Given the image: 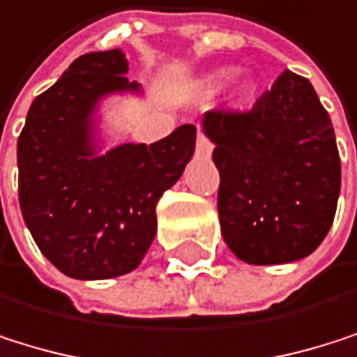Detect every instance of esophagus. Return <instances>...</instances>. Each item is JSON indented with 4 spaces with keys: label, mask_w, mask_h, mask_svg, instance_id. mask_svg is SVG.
<instances>
[{
    "label": "esophagus",
    "mask_w": 357,
    "mask_h": 357,
    "mask_svg": "<svg viewBox=\"0 0 357 357\" xmlns=\"http://www.w3.org/2000/svg\"><path fill=\"white\" fill-rule=\"evenodd\" d=\"M211 150H213L211 142L199 131V135H197V154L203 156V158H207V156H211Z\"/></svg>",
    "instance_id": "obj_1"
}]
</instances>
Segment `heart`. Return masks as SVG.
I'll use <instances>...</instances> for the list:
<instances>
[{
	"instance_id": "heart-1",
	"label": "heart",
	"mask_w": 357,
	"mask_h": 357,
	"mask_svg": "<svg viewBox=\"0 0 357 357\" xmlns=\"http://www.w3.org/2000/svg\"><path fill=\"white\" fill-rule=\"evenodd\" d=\"M231 73H233V69H218V71L209 73L207 78L203 80V91L207 95L215 93L228 78H231ZM254 95H256V82H254V78H250V75H241V78L235 80V84L231 89V103L233 105H243V103L252 101Z\"/></svg>"
}]
</instances>
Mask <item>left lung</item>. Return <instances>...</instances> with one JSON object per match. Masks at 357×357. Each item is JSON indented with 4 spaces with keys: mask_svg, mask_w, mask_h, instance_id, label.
<instances>
[{
    "mask_svg": "<svg viewBox=\"0 0 357 357\" xmlns=\"http://www.w3.org/2000/svg\"><path fill=\"white\" fill-rule=\"evenodd\" d=\"M215 146L222 237L248 264H286L328 235L341 192V158L311 82L284 71L245 114L207 112Z\"/></svg>",
    "mask_w": 357,
    "mask_h": 357,
    "instance_id": "left-lung-1",
    "label": "left lung"
}]
</instances>
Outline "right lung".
<instances>
[{
    "label": "right lung",
    "instance_id": "right-lung-1",
    "mask_svg": "<svg viewBox=\"0 0 357 357\" xmlns=\"http://www.w3.org/2000/svg\"><path fill=\"white\" fill-rule=\"evenodd\" d=\"M120 48L75 59L29 107L18 137V201L40 252L67 277L112 279L139 266L156 235V203L195 154L197 126L150 146L105 148L99 105L142 95Z\"/></svg>",
    "mask_w": 357,
    "mask_h": 357
}]
</instances>
